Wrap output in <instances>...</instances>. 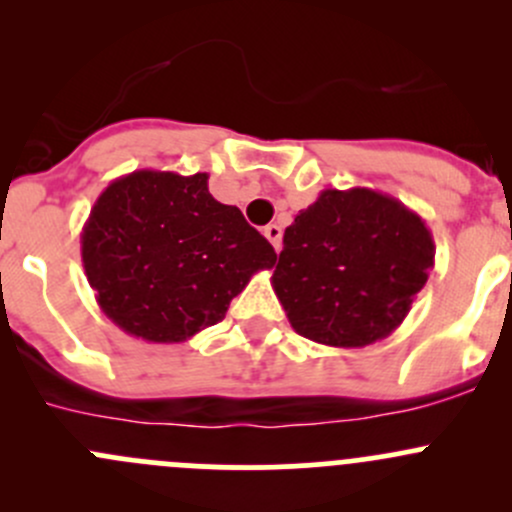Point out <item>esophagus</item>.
Masks as SVG:
<instances>
[{
	"instance_id": "esophagus-1",
	"label": "esophagus",
	"mask_w": 512,
	"mask_h": 512,
	"mask_svg": "<svg viewBox=\"0 0 512 512\" xmlns=\"http://www.w3.org/2000/svg\"><path fill=\"white\" fill-rule=\"evenodd\" d=\"M265 237L272 242V247H275V250H280V247H282V227L280 225H277V223L267 225L265 227Z\"/></svg>"
}]
</instances>
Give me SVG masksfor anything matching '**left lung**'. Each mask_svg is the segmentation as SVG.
I'll list each match as a JSON object with an SVG mask.
<instances>
[{"mask_svg":"<svg viewBox=\"0 0 512 512\" xmlns=\"http://www.w3.org/2000/svg\"><path fill=\"white\" fill-rule=\"evenodd\" d=\"M426 220L371 188H327L285 230L272 289L297 334L359 349L386 339L433 270Z\"/></svg>","mask_w":512,"mask_h":512,"instance_id":"8db88e82","label":"left lung"}]
</instances>
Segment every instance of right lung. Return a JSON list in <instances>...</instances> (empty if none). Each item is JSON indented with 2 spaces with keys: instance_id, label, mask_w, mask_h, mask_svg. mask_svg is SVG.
<instances>
[{
  "instance_id": "right-lung-1",
  "label": "right lung",
  "mask_w": 512,
  "mask_h": 512,
  "mask_svg": "<svg viewBox=\"0 0 512 512\" xmlns=\"http://www.w3.org/2000/svg\"><path fill=\"white\" fill-rule=\"evenodd\" d=\"M275 247L208 173L133 170L108 183L81 232V262L101 312L131 337L178 344L225 317Z\"/></svg>"
}]
</instances>
